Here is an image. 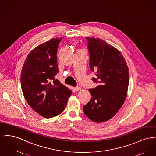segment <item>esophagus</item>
I'll list each match as a JSON object with an SVG mask.
<instances>
[{"label":"esophagus","mask_w":156,"mask_h":156,"mask_svg":"<svg viewBox=\"0 0 156 156\" xmlns=\"http://www.w3.org/2000/svg\"><path fill=\"white\" fill-rule=\"evenodd\" d=\"M74 90H75V91H80V90H81V87H76L74 88Z\"/></svg>","instance_id":"34e87169"}]
</instances>
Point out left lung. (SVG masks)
<instances>
[{"mask_svg":"<svg viewBox=\"0 0 156 156\" xmlns=\"http://www.w3.org/2000/svg\"><path fill=\"white\" fill-rule=\"evenodd\" d=\"M90 68L95 74L92 80L98 85L89 89L91 100L83 105L85 115L95 122L113 117L126 100L129 71L124 58L118 49L103 40L86 37Z\"/></svg>","mask_w":156,"mask_h":156,"instance_id":"8db88e82","label":"left lung"}]
</instances>
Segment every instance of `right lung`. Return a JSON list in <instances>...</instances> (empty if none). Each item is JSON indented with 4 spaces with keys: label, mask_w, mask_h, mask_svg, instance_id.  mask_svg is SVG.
Listing matches in <instances>:
<instances>
[{
    "label": "right lung",
    "mask_w": 156,
    "mask_h": 156,
    "mask_svg": "<svg viewBox=\"0 0 156 156\" xmlns=\"http://www.w3.org/2000/svg\"><path fill=\"white\" fill-rule=\"evenodd\" d=\"M62 37L52 39L34 48L23 66L20 83L29 106L45 118L61 114L72 91L55 79L59 72L57 51Z\"/></svg>",
    "instance_id": "add662e5"
}]
</instances>
